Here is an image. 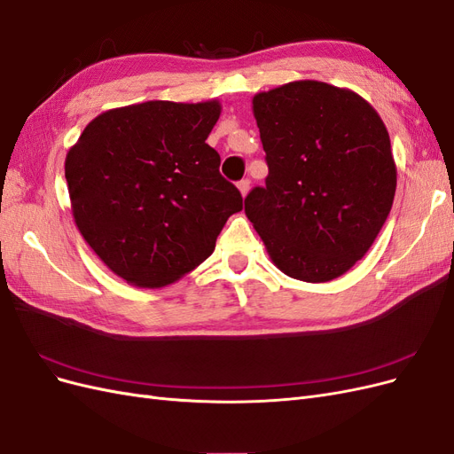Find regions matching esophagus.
<instances>
[{
	"label": "esophagus",
	"instance_id": "34e87169",
	"mask_svg": "<svg viewBox=\"0 0 454 454\" xmlns=\"http://www.w3.org/2000/svg\"><path fill=\"white\" fill-rule=\"evenodd\" d=\"M237 185H239V191H240L242 197L248 195V191H250V180H248V177H244V180H240Z\"/></svg>",
	"mask_w": 454,
	"mask_h": 454
}]
</instances>
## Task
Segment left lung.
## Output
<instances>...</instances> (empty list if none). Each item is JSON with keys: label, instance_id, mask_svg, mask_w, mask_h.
<instances>
[{"label": "left lung", "instance_id": "obj_1", "mask_svg": "<svg viewBox=\"0 0 454 454\" xmlns=\"http://www.w3.org/2000/svg\"><path fill=\"white\" fill-rule=\"evenodd\" d=\"M269 176L244 212L284 274L329 282L375 242L395 195L390 136L362 96L294 81L254 96Z\"/></svg>", "mask_w": 454, "mask_h": 454}]
</instances>
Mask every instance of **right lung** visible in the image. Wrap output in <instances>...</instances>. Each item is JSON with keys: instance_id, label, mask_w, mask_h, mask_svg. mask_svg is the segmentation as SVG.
<instances>
[{"instance_id": "right-lung-1", "label": "right lung", "mask_w": 454, "mask_h": 454, "mask_svg": "<svg viewBox=\"0 0 454 454\" xmlns=\"http://www.w3.org/2000/svg\"><path fill=\"white\" fill-rule=\"evenodd\" d=\"M217 100H151L92 119L66 155L75 225L117 277L162 287L215 248L240 191L219 174L206 144Z\"/></svg>"}]
</instances>
